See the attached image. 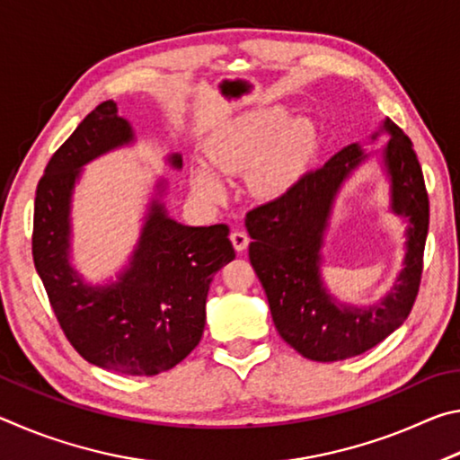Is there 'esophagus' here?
I'll list each match as a JSON object with an SVG mask.
<instances>
[{"instance_id":"esophagus-1","label":"esophagus","mask_w":460,"mask_h":460,"mask_svg":"<svg viewBox=\"0 0 460 460\" xmlns=\"http://www.w3.org/2000/svg\"><path fill=\"white\" fill-rule=\"evenodd\" d=\"M231 243H233V247H235V252H245L249 245V235L245 231H233Z\"/></svg>"}]
</instances>
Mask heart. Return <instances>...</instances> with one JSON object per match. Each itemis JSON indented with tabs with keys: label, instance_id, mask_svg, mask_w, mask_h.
I'll list each match as a JSON object with an SVG mask.
<instances>
[{
	"label": "heart",
	"instance_id": "b5f03b06",
	"mask_svg": "<svg viewBox=\"0 0 460 460\" xmlns=\"http://www.w3.org/2000/svg\"><path fill=\"white\" fill-rule=\"evenodd\" d=\"M284 109L258 111L231 131L217 139L211 147V162L223 176L252 170V186L255 192L274 197L290 186L316 146V129L308 119L286 123ZM192 190L200 199L217 202L225 197L219 176L205 166L192 170Z\"/></svg>",
	"mask_w": 460,
	"mask_h": 460
}]
</instances>
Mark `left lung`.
<instances>
[{"label":"left lung","instance_id":"1","mask_svg":"<svg viewBox=\"0 0 460 460\" xmlns=\"http://www.w3.org/2000/svg\"><path fill=\"white\" fill-rule=\"evenodd\" d=\"M379 131L389 134L381 160L392 182V211L410 225L403 270L377 305H341L321 276V247L334 197L347 176L367 160L359 144L342 147L282 197L247 213L245 227L253 239L249 261L266 290L276 329L310 361H342L379 345L406 321L420 290L430 219L422 168L410 137L392 119H385Z\"/></svg>","mask_w":460,"mask_h":460}]
</instances>
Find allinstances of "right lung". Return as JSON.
<instances>
[{
    "label": "right lung",
    "instance_id": "right-lung-1",
    "mask_svg": "<svg viewBox=\"0 0 460 460\" xmlns=\"http://www.w3.org/2000/svg\"><path fill=\"white\" fill-rule=\"evenodd\" d=\"M131 142L129 121L103 101L54 152L36 189L32 255L60 329L83 359L123 376H158L199 345L208 286L235 249L227 225L189 227L154 199L118 282L93 286L76 274L68 261L75 182L84 164ZM168 162L182 168L181 154Z\"/></svg>",
    "mask_w": 460,
    "mask_h": 460
}]
</instances>
